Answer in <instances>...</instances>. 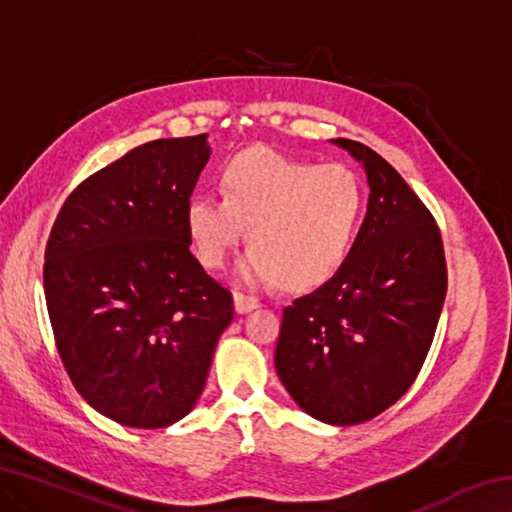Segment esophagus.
<instances>
[{
  "label": "esophagus",
  "instance_id": "esophagus-1",
  "mask_svg": "<svg viewBox=\"0 0 512 512\" xmlns=\"http://www.w3.org/2000/svg\"><path fill=\"white\" fill-rule=\"evenodd\" d=\"M259 307V300L253 296H246V293H235V311L237 314H248Z\"/></svg>",
  "mask_w": 512,
  "mask_h": 512
}]
</instances>
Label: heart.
Returning <instances> with one entry per match:
<instances>
[{
    "label": "heart",
    "mask_w": 512,
    "mask_h": 512,
    "mask_svg": "<svg viewBox=\"0 0 512 512\" xmlns=\"http://www.w3.org/2000/svg\"><path fill=\"white\" fill-rule=\"evenodd\" d=\"M221 195L196 194L185 225L201 264L221 268L246 237L253 248L237 277L248 287L327 282L359 237L366 192L345 164H311L273 149H248L221 167Z\"/></svg>",
    "instance_id": "heart-1"
}]
</instances>
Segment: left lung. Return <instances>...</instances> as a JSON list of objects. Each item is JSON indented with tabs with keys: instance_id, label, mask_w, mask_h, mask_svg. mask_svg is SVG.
<instances>
[{
	"instance_id": "8db88e82",
	"label": "left lung",
	"mask_w": 512,
	"mask_h": 512,
	"mask_svg": "<svg viewBox=\"0 0 512 512\" xmlns=\"http://www.w3.org/2000/svg\"><path fill=\"white\" fill-rule=\"evenodd\" d=\"M363 164L368 212L345 264L284 307L275 368L302 411L350 427L375 418L418 377L443 311V237L379 153L332 140Z\"/></svg>"
}]
</instances>
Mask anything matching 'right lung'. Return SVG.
I'll return each instance as SVG.
<instances>
[{
    "instance_id": "right-lung-1",
    "label": "right lung",
    "mask_w": 512,
    "mask_h": 512,
    "mask_svg": "<svg viewBox=\"0 0 512 512\" xmlns=\"http://www.w3.org/2000/svg\"><path fill=\"white\" fill-rule=\"evenodd\" d=\"M207 160V135L146 142L85 178L51 228L58 354L83 400L124 427L185 418L235 316L230 291L189 250L185 207Z\"/></svg>"
}]
</instances>
